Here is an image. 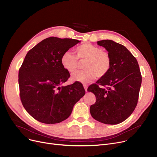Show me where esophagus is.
Wrapping results in <instances>:
<instances>
[{"label": "esophagus", "mask_w": 157, "mask_h": 157, "mask_svg": "<svg viewBox=\"0 0 157 157\" xmlns=\"http://www.w3.org/2000/svg\"><path fill=\"white\" fill-rule=\"evenodd\" d=\"M83 86H84V88H85V91H86V92H87V88H88V86H87L86 85H83Z\"/></svg>", "instance_id": "esophagus-1"}]
</instances>
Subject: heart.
<instances>
[{
    "mask_svg": "<svg viewBox=\"0 0 157 157\" xmlns=\"http://www.w3.org/2000/svg\"><path fill=\"white\" fill-rule=\"evenodd\" d=\"M76 56L69 52H65L61 57L63 67L71 74L75 72L79 62H84L83 71L74 73L72 79L82 83H87L96 78H102L109 72L111 59L109 55L100 48L90 43H85L75 49Z\"/></svg>",
    "mask_w": 157,
    "mask_h": 157,
    "instance_id": "heart-1",
    "label": "heart"
}]
</instances>
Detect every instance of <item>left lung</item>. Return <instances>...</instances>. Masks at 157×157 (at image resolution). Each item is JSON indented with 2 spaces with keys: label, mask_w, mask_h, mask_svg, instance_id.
<instances>
[{
  "label": "left lung",
  "mask_w": 157,
  "mask_h": 157,
  "mask_svg": "<svg viewBox=\"0 0 157 157\" xmlns=\"http://www.w3.org/2000/svg\"><path fill=\"white\" fill-rule=\"evenodd\" d=\"M97 44L108 52L111 67L105 77L88 88V91L96 97L90 111L95 120L116 125L127 119L136 108L141 74L136 59L124 46L108 39L98 41Z\"/></svg>",
  "instance_id": "1"
}]
</instances>
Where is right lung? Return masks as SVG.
<instances>
[{"instance_id": "obj_1", "label": "right lung", "mask_w": 157, "mask_h": 157, "mask_svg": "<svg viewBox=\"0 0 157 157\" xmlns=\"http://www.w3.org/2000/svg\"><path fill=\"white\" fill-rule=\"evenodd\" d=\"M78 43L74 39L50 37L26 55L18 73L20 96L24 108L36 120L54 124L66 120L85 94L78 82L62 86L70 74L63 67L61 57Z\"/></svg>"}]
</instances>
